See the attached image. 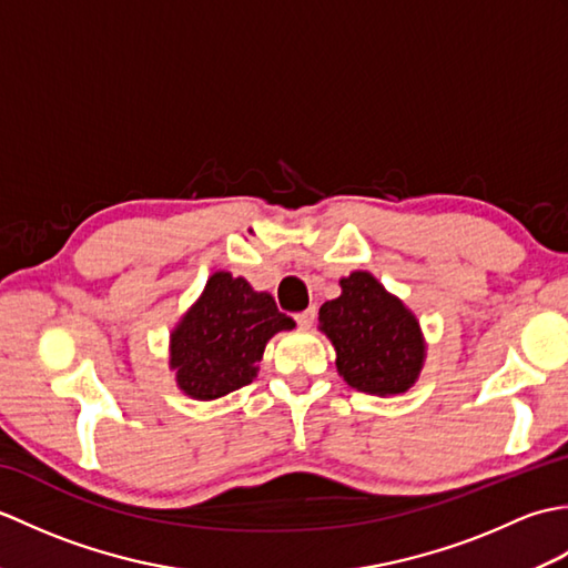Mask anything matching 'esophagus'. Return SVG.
<instances>
[{"label": "esophagus", "instance_id": "obj_1", "mask_svg": "<svg viewBox=\"0 0 568 568\" xmlns=\"http://www.w3.org/2000/svg\"><path fill=\"white\" fill-rule=\"evenodd\" d=\"M315 315H317V307H307L305 312H300V315H295V322H297L303 329H310L312 322H315Z\"/></svg>", "mask_w": 568, "mask_h": 568}]
</instances>
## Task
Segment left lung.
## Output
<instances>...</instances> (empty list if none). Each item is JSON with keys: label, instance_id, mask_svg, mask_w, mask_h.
Segmentation results:
<instances>
[{"label": "left lung", "instance_id": "obj_1", "mask_svg": "<svg viewBox=\"0 0 568 568\" xmlns=\"http://www.w3.org/2000/svg\"><path fill=\"white\" fill-rule=\"evenodd\" d=\"M339 285L342 295L320 307V329L334 346L339 376L381 397L413 388L427 356L417 317L366 271Z\"/></svg>", "mask_w": 568, "mask_h": 568}]
</instances>
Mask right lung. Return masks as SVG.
Segmentation results:
<instances>
[{
    "mask_svg": "<svg viewBox=\"0 0 568 568\" xmlns=\"http://www.w3.org/2000/svg\"><path fill=\"white\" fill-rule=\"evenodd\" d=\"M293 327L268 293H256L244 277L226 271L212 273L197 303L171 332L178 388L195 400L239 390L256 378L271 336Z\"/></svg>",
    "mask_w": 568,
    "mask_h": 568,
    "instance_id": "obj_1",
    "label": "right lung"
}]
</instances>
